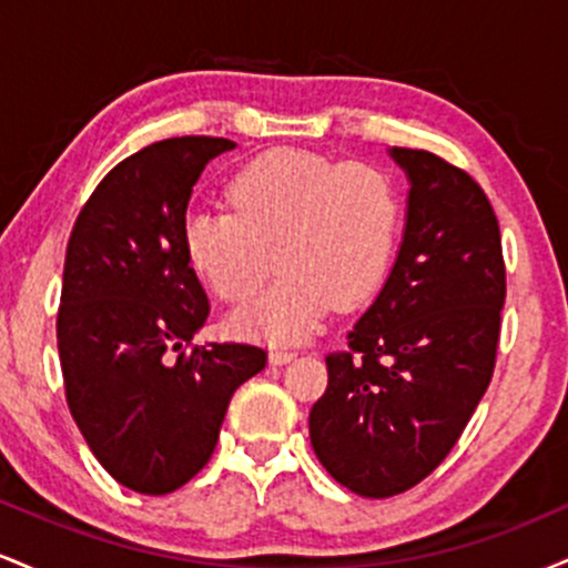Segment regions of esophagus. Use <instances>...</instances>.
<instances>
[{
  "mask_svg": "<svg viewBox=\"0 0 568 568\" xmlns=\"http://www.w3.org/2000/svg\"><path fill=\"white\" fill-rule=\"evenodd\" d=\"M293 357H296V349L283 347V344H280V347H272L270 352V363H275V366H283V363L293 361Z\"/></svg>",
  "mask_w": 568,
  "mask_h": 568,
  "instance_id": "obj_1",
  "label": "esophagus"
}]
</instances>
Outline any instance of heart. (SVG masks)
<instances>
[{
    "instance_id": "heart-1",
    "label": "heart",
    "mask_w": 568,
    "mask_h": 568,
    "mask_svg": "<svg viewBox=\"0 0 568 568\" xmlns=\"http://www.w3.org/2000/svg\"><path fill=\"white\" fill-rule=\"evenodd\" d=\"M226 200L232 211L186 219L184 247L197 275L232 304L262 288L277 258L275 283L237 315L247 334L298 338L334 302L366 304L389 277L403 197L382 168L272 149L232 175Z\"/></svg>"
}]
</instances>
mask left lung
Instances as JSON below:
<instances>
[{
  "label": "left lung",
  "mask_w": 568,
  "mask_h": 568,
  "mask_svg": "<svg viewBox=\"0 0 568 568\" xmlns=\"http://www.w3.org/2000/svg\"><path fill=\"white\" fill-rule=\"evenodd\" d=\"M389 154L410 184L400 251L310 410L317 459L371 499L408 491L456 446L491 382L507 293L478 181L425 149Z\"/></svg>",
  "instance_id": "8db88e82"
}]
</instances>
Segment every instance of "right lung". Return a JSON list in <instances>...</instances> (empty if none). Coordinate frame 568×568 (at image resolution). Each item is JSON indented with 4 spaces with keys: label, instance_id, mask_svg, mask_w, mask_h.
<instances>
[{
    "label": "right lung",
    "instance_id": "right-lung-1",
    "mask_svg": "<svg viewBox=\"0 0 568 568\" xmlns=\"http://www.w3.org/2000/svg\"><path fill=\"white\" fill-rule=\"evenodd\" d=\"M230 139L181 135L103 175L71 230L58 306L67 403L103 470L149 497L211 459L234 389L266 366L253 344L194 347L211 315L184 247L200 173Z\"/></svg>",
    "mask_w": 568,
    "mask_h": 568
}]
</instances>
